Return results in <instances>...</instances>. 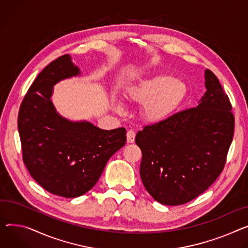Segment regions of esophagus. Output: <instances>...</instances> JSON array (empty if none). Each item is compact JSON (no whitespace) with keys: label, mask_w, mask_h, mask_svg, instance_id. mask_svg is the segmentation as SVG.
Returning a JSON list of instances; mask_svg holds the SVG:
<instances>
[{"label":"esophagus","mask_w":248,"mask_h":248,"mask_svg":"<svg viewBox=\"0 0 248 248\" xmlns=\"http://www.w3.org/2000/svg\"><path fill=\"white\" fill-rule=\"evenodd\" d=\"M126 140H127V142H129V143L135 142V140H136V133H135V131H134L133 129H130V130L127 131V134H126Z\"/></svg>","instance_id":"1"}]
</instances>
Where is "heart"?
<instances>
[{"label": "heart", "mask_w": 248, "mask_h": 248, "mask_svg": "<svg viewBox=\"0 0 248 248\" xmlns=\"http://www.w3.org/2000/svg\"><path fill=\"white\" fill-rule=\"evenodd\" d=\"M186 87L171 76L159 75L145 79L126 91L130 101L144 103L145 117L154 122L161 121L175 109L183 98Z\"/></svg>", "instance_id": "heart-1"}]
</instances>
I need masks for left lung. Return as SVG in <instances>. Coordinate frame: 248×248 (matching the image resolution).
Listing matches in <instances>:
<instances>
[{"label":"left lung","mask_w":248,"mask_h":248,"mask_svg":"<svg viewBox=\"0 0 248 248\" xmlns=\"http://www.w3.org/2000/svg\"><path fill=\"white\" fill-rule=\"evenodd\" d=\"M200 105L144 125L136 137L142 153L140 178L161 204L180 205L204 192L224 169L234 117L218 78L205 71Z\"/></svg>","instance_id":"8db88e82"}]
</instances>
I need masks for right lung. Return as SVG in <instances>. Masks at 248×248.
I'll use <instances>...</instances> for the list:
<instances>
[{
	"label": "right lung",
	"instance_id": "obj_1",
	"mask_svg": "<svg viewBox=\"0 0 248 248\" xmlns=\"http://www.w3.org/2000/svg\"><path fill=\"white\" fill-rule=\"evenodd\" d=\"M78 74L69 55L48 63L32 81L18 115L23 160L30 174L48 192L69 199L92 189L108 160L126 141L124 127L104 130L56 112L49 98L53 86Z\"/></svg>",
	"mask_w": 248,
	"mask_h": 248
}]
</instances>
